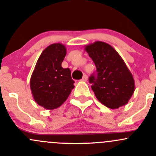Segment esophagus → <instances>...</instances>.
<instances>
[{"instance_id": "1", "label": "esophagus", "mask_w": 156, "mask_h": 156, "mask_svg": "<svg viewBox=\"0 0 156 156\" xmlns=\"http://www.w3.org/2000/svg\"><path fill=\"white\" fill-rule=\"evenodd\" d=\"M81 81H87V76L86 75H84V76H83L82 79H81Z\"/></svg>"}]
</instances>
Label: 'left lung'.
<instances>
[{"instance_id":"obj_1","label":"left lung","mask_w":156,"mask_h":156,"mask_svg":"<svg viewBox=\"0 0 156 156\" xmlns=\"http://www.w3.org/2000/svg\"><path fill=\"white\" fill-rule=\"evenodd\" d=\"M84 50L97 68V76L91 75L89 81L97 100L112 109L125 106L134 92L135 84L123 59L103 41L88 44Z\"/></svg>"}]
</instances>
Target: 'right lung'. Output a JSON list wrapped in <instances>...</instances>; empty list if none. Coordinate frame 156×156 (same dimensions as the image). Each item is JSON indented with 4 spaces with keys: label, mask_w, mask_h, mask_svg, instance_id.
Returning a JSON list of instances; mask_svg holds the SVG:
<instances>
[{
    "label": "right lung",
    "mask_w": 156,
    "mask_h": 156,
    "mask_svg": "<svg viewBox=\"0 0 156 156\" xmlns=\"http://www.w3.org/2000/svg\"><path fill=\"white\" fill-rule=\"evenodd\" d=\"M66 55L65 45L52 44L39 56L30 79V87L34 101L46 109L61 106L75 87L69 69L62 62Z\"/></svg>",
    "instance_id": "right-lung-1"
}]
</instances>
